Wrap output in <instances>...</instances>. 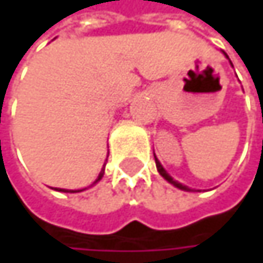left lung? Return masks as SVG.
Wrapping results in <instances>:
<instances>
[{"mask_svg":"<svg viewBox=\"0 0 263 263\" xmlns=\"http://www.w3.org/2000/svg\"><path fill=\"white\" fill-rule=\"evenodd\" d=\"M222 53H224V51H222ZM224 56H226V58L229 59L227 53H224ZM230 64H232V61H230ZM232 67H233V64H232ZM154 157H155V154H154ZM155 164H157V171L160 172V175H161V177H163V178H164V180H166L167 183H171V184H172V185H175L177 189H181V190H185V192H193V190H192V189H189L187 185H184V184L178 183V181H175V180H174V178H172V177H171V175H169V174L166 172V169L163 167V164H161V163L158 161V158H157V157H155Z\"/></svg>","mask_w":263,"mask_h":263,"instance_id":"left-lung-1","label":"left lung"}]
</instances>
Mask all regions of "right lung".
Wrapping results in <instances>:
<instances>
[{
    "mask_svg": "<svg viewBox=\"0 0 263 263\" xmlns=\"http://www.w3.org/2000/svg\"><path fill=\"white\" fill-rule=\"evenodd\" d=\"M106 161H108V158H106ZM103 175H105V164H103V167H102V171H100V174H99V177H97V180L92 183V185L94 184H97L102 178H103ZM56 190H59V192H68V193H78V192H82V190H85V189H80V190H67V189H56Z\"/></svg>",
    "mask_w": 263,
    "mask_h": 263,
    "instance_id": "add662e5",
    "label": "right lung"
}]
</instances>
